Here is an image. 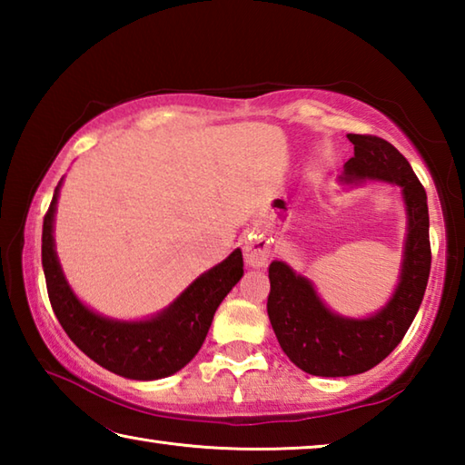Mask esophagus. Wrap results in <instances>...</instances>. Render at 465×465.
<instances>
[{
  "mask_svg": "<svg viewBox=\"0 0 465 465\" xmlns=\"http://www.w3.org/2000/svg\"><path fill=\"white\" fill-rule=\"evenodd\" d=\"M243 258L254 269H262L269 262V246L262 235H252V238L243 240Z\"/></svg>",
  "mask_w": 465,
  "mask_h": 465,
  "instance_id": "1",
  "label": "esophagus"
}]
</instances>
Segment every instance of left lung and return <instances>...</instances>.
I'll use <instances>...</instances> for the list:
<instances>
[{
	"instance_id": "obj_1",
	"label": "left lung",
	"mask_w": 465,
	"mask_h": 465,
	"mask_svg": "<svg viewBox=\"0 0 465 465\" xmlns=\"http://www.w3.org/2000/svg\"><path fill=\"white\" fill-rule=\"evenodd\" d=\"M355 155L344 163L341 183L377 180L402 191L406 238L398 285L381 310L365 318L341 316L328 308L313 282L287 262L269 266V320L281 349L302 371L320 377L365 373L390 355L411 328L430 272L427 193L406 157L385 139L346 135Z\"/></svg>"
}]
</instances>
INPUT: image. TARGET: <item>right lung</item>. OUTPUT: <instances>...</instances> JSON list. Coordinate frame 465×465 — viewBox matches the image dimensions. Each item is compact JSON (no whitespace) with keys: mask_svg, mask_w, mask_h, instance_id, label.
<instances>
[{"mask_svg":"<svg viewBox=\"0 0 465 465\" xmlns=\"http://www.w3.org/2000/svg\"><path fill=\"white\" fill-rule=\"evenodd\" d=\"M43 222V271L54 316L94 363L127 380L152 381L174 375L193 361L204 342L219 303L243 274L242 250L203 272L168 308L143 320H116L90 310L74 293L54 250V213L59 188Z\"/></svg>","mask_w":465,"mask_h":465,"instance_id":"add662e5","label":"right lung"}]
</instances>
